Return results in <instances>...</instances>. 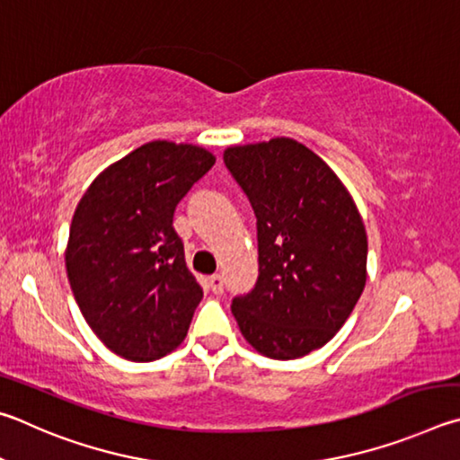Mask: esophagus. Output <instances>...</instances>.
I'll list each match as a JSON object with an SVG mask.
<instances>
[{
  "instance_id": "esophagus-1",
  "label": "esophagus",
  "mask_w": 460,
  "mask_h": 460,
  "mask_svg": "<svg viewBox=\"0 0 460 460\" xmlns=\"http://www.w3.org/2000/svg\"><path fill=\"white\" fill-rule=\"evenodd\" d=\"M208 285L212 288L214 295H222L224 293V277L222 275H212L208 279Z\"/></svg>"
}]
</instances>
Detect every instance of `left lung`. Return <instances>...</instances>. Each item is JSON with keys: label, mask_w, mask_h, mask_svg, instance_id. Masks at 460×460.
I'll list each match as a JSON object with an SVG mask.
<instances>
[{"label": "left lung", "mask_w": 460, "mask_h": 460, "mask_svg": "<svg viewBox=\"0 0 460 460\" xmlns=\"http://www.w3.org/2000/svg\"><path fill=\"white\" fill-rule=\"evenodd\" d=\"M224 164L256 216L259 279L232 299L244 340L272 359L323 348L366 287L367 236L323 159L287 137L230 147Z\"/></svg>", "instance_id": "1"}]
</instances>
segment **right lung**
Listing matches in <instances>:
<instances>
[{
	"label": "right lung",
	"instance_id": "right-lung-1",
	"mask_svg": "<svg viewBox=\"0 0 460 460\" xmlns=\"http://www.w3.org/2000/svg\"><path fill=\"white\" fill-rule=\"evenodd\" d=\"M196 145L151 141L91 183L72 217L66 272L96 337L131 361L173 351L204 296L173 214L214 165Z\"/></svg>",
	"mask_w": 460,
	"mask_h": 460
}]
</instances>
